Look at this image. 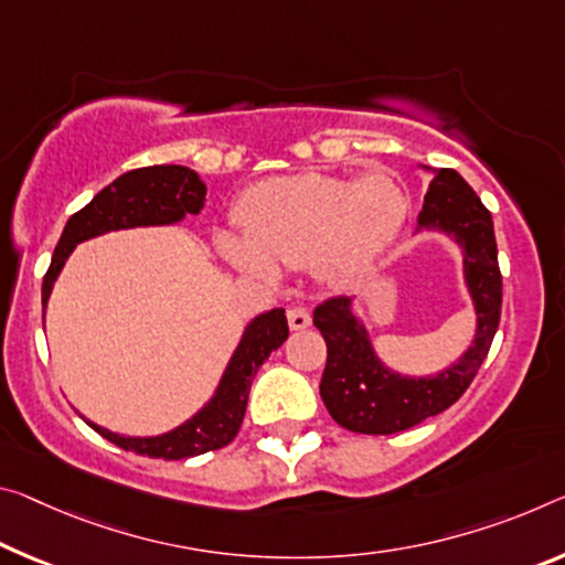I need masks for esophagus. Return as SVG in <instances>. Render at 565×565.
Segmentation results:
<instances>
[{
  "instance_id": "1",
  "label": "esophagus",
  "mask_w": 565,
  "mask_h": 565,
  "mask_svg": "<svg viewBox=\"0 0 565 565\" xmlns=\"http://www.w3.org/2000/svg\"><path fill=\"white\" fill-rule=\"evenodd\" d=\"M286 319H289L291 331H301V329L311 327V315L307 307H289L286 309Z\"/></svg>"
}]
</instances>
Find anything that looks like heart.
I'll list each match as a JSON object with an SVG mask.
<instances>
[{
    "label": "heart",
    "instance_id": "1",
    "mask_svg": "<svg viewBox=\"0 0 565 565\" xmlns=\"http://www.w3.org/2000/svg\"><path fill=\"white\" fill-rule=\"evenodd\" d=\"M409 216V195L382 170L360 181L299 173L250 185L236 205L244 234L218 231L216 248L228 264L258 279L280 266H317L329 279H354L395 244Z\"/></svg>",
    "mask_w": 565,
    "mask_h": 565
}]
</instances>
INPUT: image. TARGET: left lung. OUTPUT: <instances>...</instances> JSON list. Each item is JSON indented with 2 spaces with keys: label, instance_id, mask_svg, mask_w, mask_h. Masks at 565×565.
<instances>
[{
  "label": "left lung",
  "instance_id": "obj_1",
  "mask_svg": "<svg viewBox=\"0 0 565 565\" xmlns=\"http://www.w3.org/2000/svg\"><path fill=\"white\" fill-rule=\"evenodd\" d=\"M429 170V168H427ZM417 231H440L462 248V274L478 315L476 339L455 364L433 377H407L384 366L370 334L352 309V299L334 297L315 309V327L327 342L321 399L352 433L392 435L440 415L476 380L490 352L503 307V276L498 268L490 211L476 191L450 168L433 170Z\"/></svg>",
  "mask_w": 565,
  "mask_h": 565
}]
</instances>
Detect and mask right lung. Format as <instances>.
<instances>
[{
    "mask_svg": "<svg viewBox=\"0 0 565 565\" xmlns=\"http://www.w3.org/2000/svg\"><path fill=\"white\" fill-rule=\"evenodd\" d=\"M205 203V183L199 173L185 166H148L122 173L120 178L103 188L100 193L70 216L65 231L57 241L52 264L42 281V309H47V299L57 276L65 266L67 256L77 244L87 238L103 236L107 231L136 228V226H168L183 221L188 213L195 216ZM289 337L284 309H271L250 319L244 337L236 347L234 356L223 372V377L205 405L183 425L156 437H128L110 433L100 425L85 423L100 433L105 440L122 447V450L146 455V458L183 460L193 455L221 450L238 435L246 415V402L258 366H262L274 349H279Z\"/></svg>",
    "mask_w": 565,
    "mask_h": 565,
    "instance_id": "obj_1",
    "label": "right lung"
}]
</instances>
